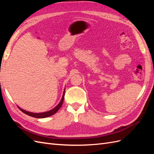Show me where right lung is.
Returning <instances> with one entry per match:
<instances>
[{"instance_id":"right-lung-1","label":"right lung","mask_w":154,"mask_h":154,"mask_svg":"<svg viewBox=\"0 0 154 154\" xmlns=\"http://www.w3.org/2000/svg\"><path fill=\"white\" fill-rule=\"evenodd\" d=\"M63 98L62 97V98L60 101V103H58V105L55 106L54 109H51V110H49L48 112H42V113H33V112H26L25 110H23L22 109H20L24 112L27 115L31 116L32 117L34 118H47L49 117V116H52L53 114H54L55 113H57V112L60 109V107L62 106V103H63Z\"/></svg>"}]
</instances>
